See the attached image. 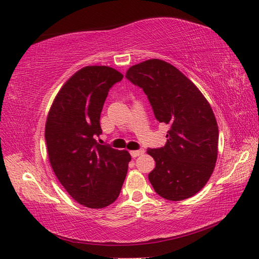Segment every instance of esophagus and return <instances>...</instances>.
Returning <instances> with one entry per match:
<instances>
[{
  "mask_svg": "<svg viewBox=\"0 0 259 259\" xmlns=\"http://www.w3.org/2000/svg\"><path fill=\"white\" fill-rule=\"evenodd\" d=\"M145 152V150H142V149H140V150H131L130 151V155H131V157L133 158H137L138 156H140V155H142V153Z\"/></svg>",
  "mask_w": 259,
  "mask_h": 259,
  "instance_id": "1",
  "label": "esophagus"
}]
</instances>
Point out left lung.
I'll list each match as a JSON object with an SVG mask.
<instances>
[{
  "instance_id": "8db88e82",
  "label": "left lung",
  "mask_w": 259,
  "mask_h": 259,
  "mask_svg": "<svg viewBox=\"0 0 259 259\" xmlns=\"http://www.w3.org/2000/svg\"><path fill=\"white\" fill-rule=\"evenodd\" d=\"M125 78L144 90L159 122L170 125L164 147L147 151L156 161L148 175L153 189L172 201L196 195L218 156V124L210 104L194 82L160 59L133 65Z\"/></svg>"
}]
</instances>
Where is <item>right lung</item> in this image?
Here are the masks:
<instances>
[{
	"instance_id": "add662e5",
	"label": "right lung",
	"mask_w": 259,
	"mask_h": 259,
	"mask_svg": "<svg viewBox=\"0 0 259 259\" xmlns=\"http://www.w3.org/2000/svg\"><path fill=\"white\" fill-rule=\"evenodd\" d=\"M123 74L88 65L65 82L49 110L45 137L54 175L80 205L100 209L117 199L131 160L126 150L99 145L108 92Z\"/></svg>"
}]
</instances>
